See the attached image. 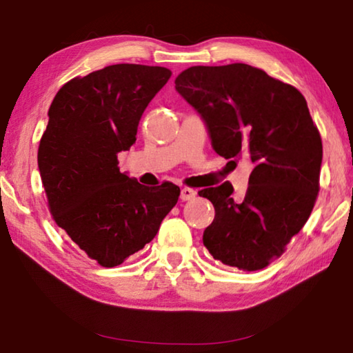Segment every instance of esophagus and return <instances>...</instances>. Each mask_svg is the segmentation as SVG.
<instances>
[{
  "mask_svg": "<svg viewBox=\"0 0 353 353\" xmlns=\"http://www.w3.org/2000/svg\"><path fill=\"white\" fill-rule=\"evenodd\" d=\"M196 194H198V193H196L194 190L188 188V187H183V188L181 190V199H182V201H191V199H194Z\"/></svg>",
  "mask_w": 353,
  "mask_h": 353,
  "instance_id": "obj_1",
  "label": "esophagus"
}]
</instances>
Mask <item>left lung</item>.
I'll return each instance as SVG.
<instances>
[{"label": "left lung", "mask_w": 353, "mask_h": 353, "mask_svg": "<svg viewBox=\"0 0 353 353\" xmlns=\"http://www.w3.org/2000/svg\"><path fill=\"white\" fill-rule=\"evenodd\" d=\"M174 83L204 121L214 152L254 163L243 199H234L229 182L199 191L214 207L204 246L227 266L263 270L301 232L319 191L322 141L307 101L246 63L191 67Z\"/></svg>", "instance_id": "8db88e82"}]
</instances>
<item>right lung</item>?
I'll list each match as a JSON object with an SVG mask.
<instances>
[{
	"label": "right lung",
	"instance_id": "obj_1",
	"mask_svg": "<svg viewBox=\"0 0 353 353\" xmlns=\"http://www.w3.org/2000/svg\"><path fill=\"white\" fill-rule=\"evenodd\" d=\"M171 77L163 67L118 63L57 92L39 146V171L57 225L101 266L121 265L157 235L181 188L145 187L119 172L143 112Z\"/></svg>",
	"mask_w": 353,
	"mask_h": 353
}]
</instances>
